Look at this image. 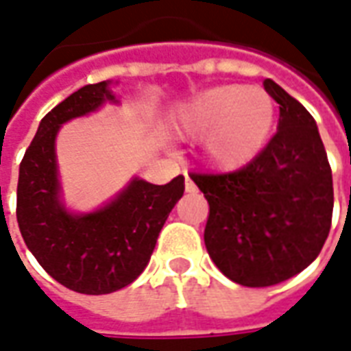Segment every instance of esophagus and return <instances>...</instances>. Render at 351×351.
I'll return each instance as SVG.
<instances>
[{
    "mask_svg": "<svg viewBox=\"0 0 351 351\" xmlns=\"http://www.w3.org/2000/svg\"><path fill=\"white\" fill-rule=\"evenodd\" d=\"M197 191V186L193 184L190 176H186V193H195Z\"/></svg>",
    "mask_w": 351,
    "mask_h": 351,
    "instance_id": "1",
    "label": "esophagus"
}]
</instances>
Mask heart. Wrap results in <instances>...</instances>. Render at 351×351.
Listing matches in <instances>:
<instances>
[{
  "label": "heart",
  "mask_w": 351,
  "mask_h": 351,
  "mask_svg": "<svg viewBox=\"0 0 351 351\" xmlns=\"http://www.w3.org/2000/svg\"><path fill=\"white\" fill-rule=\"evenodd\" d=\"M276 107L259 86L206 88L178 112L176 130L184 137H203V160L214 169L233 171L258 156L271 137Z\"/></svg>",
  "instance_id": "b5f03b06"
}]
</instances>
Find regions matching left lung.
I'll return each instance as SVG.
<instances>
[{"instance_id":"8db88e82","label":"left lung","mask_w":351,"mask_h":351,"mask_svg":"<svg viewBox=\"0 0 351 351\" xmlns=\"http://www.w3.org/2000/svg\"><path fill=\"white\" fill-rule=\"evenodd\" d=\"M263 86L280 105L269 145L237 171L190 175L208 201V256L248 287L274 286L306 269L332 218L331 165L314 118L271 79Z\"/></svg>"}]
</instances>
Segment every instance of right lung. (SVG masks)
Segmentation results:
<instances>
[{
  "mask_svg": "<svg viewBox=\"0 0 351 351\" xmlns=\"http://www.w3.org/2000/svg\"><path fill=\"white\" fill-rule=\"evenodd\" d=\"M105 101L114 95L103 80L52 108L24 154L16 188V220L29 252L56 282L86 295L112 293L145 271L169 213L184 193L182 175L165 186L133 178L95 213L65 210L54 150L58 130Z\"/></svg>",
  "mask_w": 351,
  "mask_h": 351,
  "instance_id": "right-lung-1",
  "label": "right lung"
}]
</instances>
